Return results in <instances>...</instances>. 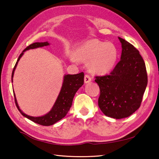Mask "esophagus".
Listing matches in <instances>:
<instances>
[{
    "label": "esophagus",
    "mask_w": 159,
    "mask_h": 159,
    "mask_svg": "<svg viewBox=\"0 0 159 159\" xmlns=\"http://www.w3.org/2000/svg\"><path fill=\"white\" fill-rule=\"evenodd\" d=\"M90 81H91V77H90V75H85V76H84V82H85L86 84L89 83Z\"/></svg>",
    "instance_id": "34e87169"
}]
</instances>
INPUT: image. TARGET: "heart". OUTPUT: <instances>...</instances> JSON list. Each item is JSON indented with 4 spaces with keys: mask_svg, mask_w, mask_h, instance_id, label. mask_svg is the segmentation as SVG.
Listing matches in <instances>:
<instances>
[{
    "mask_svg": "<svg viewBox=\"0 0 159 159\" xmlns=\"http://www.w3.org/2000/svg\"><path fill=\"white\" fill-rule=\"evenodd\" d=\"M75 57L82 61L90 59V70L95 73L105 74L114 67L118 57V51L112 43L90 40L77 48ZM72 60L75 61V59L73 57Z\"/></svg>",
    "mask_w": 159,
    "mask_h": 159,
    "instance_id": "1",
    "label": "heart"
}]
</instances>
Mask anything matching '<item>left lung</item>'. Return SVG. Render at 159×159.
Here are the masks:
<instances>
[{
    "mask_svg": "<svg viewBox=\"0 0 159 159\" xmlns=\"http://www.w3.org/2000/svg\"><path fill=\"white\" fill-rule=\"evenodd\" d=\"M121 60L109 75L96 76L100 89L99 108L105 115L116 119L128 117L139 109L148 84L144 60L139 51L124 39Z\"/></svg>",
    "mask_w": 159,
    "mask_h": 159,
    "instance_id": "1",
    "label": "left lung"
}]
</instances>
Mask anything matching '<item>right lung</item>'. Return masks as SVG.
I'll list each match as a JSON object with an SVG mask.
<instances>
[{
  "label": "right lung",
  "mask_w": 159,
  "mask_h": 159,
  "mask_svg": "<svg viewBox=\"0 0 159 159\" xmlns=\"http://www.w3.org/2000/svg\"><path fill=\"white\" fill-rule=\"evenodd\" d=\"M48 45H49V43L48 42H44V43H35L30 44V46H28L27 47H26V48H25V50L22 51L20 55V56L18 57V59L17 61H16L14 69H13L11 75L12 82L14 70L19 60L20 59V57L24 54L25 51L39 47L48 46ZM84 74L83 72L80 73L78 74H75V75H69H69H64L62 86H61L60 92L59 95H58L56 101L53 106L52 108L51 109V111L47 113L46 115L41 116H31L26 115L25 113H24L20 109V107H19L18 104L17 100H16V98L14 91L16 107H17L18 110L20 111L22 115H23L26 118L30 119L31 121L36 123L38 124L48 126L56 124V122L64 118L68 112H69L71 106H72L73 99L76 92L84 84Z\"/></svg>",
  "instance_id": "right-lung-1"
}]
</instances>
